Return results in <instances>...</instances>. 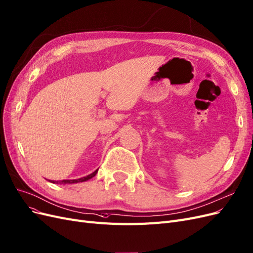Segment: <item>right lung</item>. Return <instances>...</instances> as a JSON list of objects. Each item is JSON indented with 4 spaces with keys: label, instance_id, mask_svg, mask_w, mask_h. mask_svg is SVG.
<instances>
[{
    "label": "right lung",
    "instance_id": "add662e5",
    "mask_svg": "<svg viewBox=\"0 0 253 253\" xmlns=\"http://www.w3.org/2000/svg\"><path fill=\"white\" fill-rule=\"evenodd\" d=\"M98 171V169L93 171L90 175L80 178V179H73V180H59V181H54V180H49L51 183H55V184H73V183H80V182H84V181H88L91 178H93L95 175H96Z\"/></svg>",
    "mask_w": 253,
    "mask_h": 253
}]
</instances>
